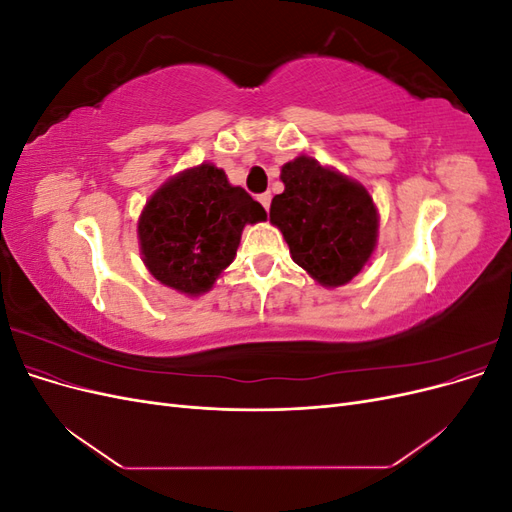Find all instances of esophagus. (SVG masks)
I'll list each match as a JSON object with an SVG mask.
<instances>
[{
    "label": "esophagus",
    "mask_w": 512,
    "mask_h": 512,
    "mask_svg": "<svg viewBox=\"0 0 512 512\" xmlns=\"http://www.w3.org/2000/svg\"><path fill=\"white\" fill-rule=\"evenodd\" d=\"M258 203L265 207V211H269L271 207V192H265V194H258Z\"/></svg>",
    "instance_id": "1"
}]
</instances>
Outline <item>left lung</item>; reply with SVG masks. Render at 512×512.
I'll list each match as a JSON object with an SVG mask.
<instances>
[{
  "mask_svg": "<svg viewBox=\"0 0 512 512\" xmlns=\"http://www.w3.org/2000/svg\"><path fill=\"white\" fill-rule=\"evenodd\" d=\"M286 190L271 200L269 218L282 230L292 260L322 286H342L374 252L378 213L363 185L297 158L282 168Z\"/></svg>",
  "mask_w": 512,
  "mask_h": 512,
  "instance_id": "1",
  "label": "left lung"
}]
</instances>
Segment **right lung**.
Instances as JSON below:
<instances>
[{
    "instance_id": "1",
    "label": "right lung",
    "mask_w": 512,
    "mask_h": 512,
    "mask_svg": "<svg viewBox=\"0 0 512 512\" xmlns=\"http://www.w3.org/2000/svg\"><path fill=\"white\" fill-rule=\"evenodd\" d=\"M265 218L262 205L232 188L224 170L200 164L149 198L138 222L145 265L164 286L196 297L235 260L243 226Z\"/></svg>"
}]
</instances>
